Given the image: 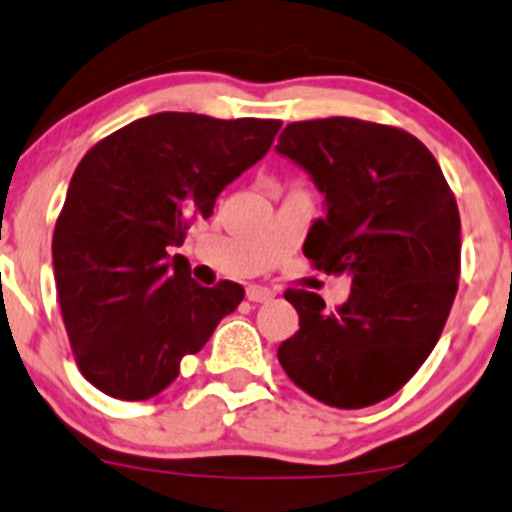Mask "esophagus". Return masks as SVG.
<instances>
[{"instance_id": "1", "label": "esophagus", "mask_w": 512, "mask_h": 512, "mask_svg": "<svg viewBox=\"0 0 512 512\" xmlns=\"http://www.w3.org/2000/svg\"><path fill=\"white\" fill-rule=\"evenodd\" d=\"M275 297V292L270 287H262V285H250L247 287V300L250 302H267Z\"/></svg>"}]
</instances>
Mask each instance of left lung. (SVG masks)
<instances>
[{
  "label": "left lung",
  "mask_w": 512,
  "mask_h": 512,
  "mask_svg": "<svg viewBox=\"0 0 512 512\" xmlns=\"http://www.w3.org/2000/svg\"><path fill=\"white\" fill-rule=\"evenodd\" d=\"M277 152L325 192L327 215L305 257L350 275L335 310L315 292L285 290L300 330L277 350L297 388L340 410L398 393L443 335L460 277V212L428 147L410 132L355 117L287 124Z\"/></svg>",
  "instance_id": "obj_1"
}]
</instances>
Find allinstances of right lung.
<instances>
[{
    "mask_svg": "<svg viewBox=\"0 0 512 512\" xmlns=\"http://www.w3.org/2000/svg\"><path fill=\"white\" fill-rule=\"evenodd\" d=\"M280 119L195 112L142 117L99 140L74 170L52 237L54 282L79 372L117 400H147L180 375L245 297L200 287L182 255L200 217L267 155Z\"/></svg>",
    "mask_w": 512,
    "mask_h": 512,
    "instance_id": "obj_1",
    "label": "right lung"
}]
</instances>
